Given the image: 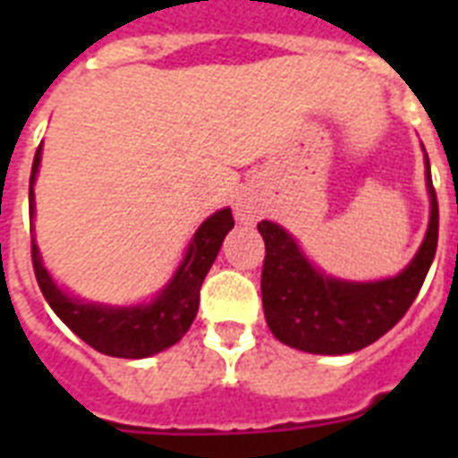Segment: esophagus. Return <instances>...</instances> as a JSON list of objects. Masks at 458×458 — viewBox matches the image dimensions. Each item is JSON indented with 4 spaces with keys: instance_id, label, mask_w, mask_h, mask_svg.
Here are the masks:
<instances>
[{
    "instance_id": "obj_1",
    "label": "esophagus",
    "mask_w": 458,
    "mask_h": 458,
    "mask_svg": "<svg viewBox=\"0 0 458 458\" xmlns=\"http://www.w3.org/2000/svg\"><path fill=\"white\" fill-rule=\"evenodd\" d=\"M235 216H237V221H242V223L254 221V218H257V207H254V204H250L247 199H242L235 207Z\"/></svg>"
}]
</instances>
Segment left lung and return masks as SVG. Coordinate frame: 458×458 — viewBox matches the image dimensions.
<instances>
[{
	"instance_id": "obj_1",
	"label": "left lung",
	"mask_w": 458,
	"mask_h": 458,
	"mask_svg": "<svg viewBox=\"0 0 458 458\" xmlns=\"http://www.w3.org/2000/svg\"><path fill=\"white\" fill-rule=\"evenodd\" d=\"M428 165L430 225L413 261L397 278L342 283L313 268L297 242L271 221L257 225L266 244L261 300L266 323L283 344L309 354H349L369 347L402 320L433 264L440 233V208Z\"/></svg>"
}]
</instances>
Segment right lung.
I'll list each match as a JSON object with an SVG mask.
<instances>
[{
    "label": "right lung",
    "instance_id": "add662e5",
    "mask_svg": "<svg viewBox=\"0 0 458 458\" xmlns=\"http://www.w3.org/2000/svg\"><path fill=\"white\" fill-rule=\"evenodd\" d=\"M42 145L35 152L30 173V214L32 204V182L39 165ZM235 225L230 208L216 211L211 218L201 223L197 230L182 266L171 280V285L158 294L149 306H132V309H109V306L81 304L68 300L59 287L54 285L49 273L39 261L38 244L32 240L30 257L32 271L38 278V285L45 294V300L54 309V313L73 330L89 347L106 356L118 359H145L158 354L161 349L171 347L190 330L197 309H199V287L204 276L208 273L216 254L221 250L223 237Z\"/></svg>",
    "mask_w": 458,
    "mask_h": 458
}]
</instances>
